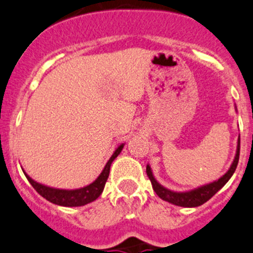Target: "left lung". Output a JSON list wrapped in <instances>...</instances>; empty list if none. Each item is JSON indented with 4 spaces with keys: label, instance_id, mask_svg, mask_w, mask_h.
<instances>
[{
    "label": "left lung",
    "instance_id": "8db88e82",
    "mask_svg": "<svg viewBox=\"0 0 253 253\" xmlns=\"http://www.w3.org/2000/svg\"><path fill=\"white\" fill-rule=\"evenodd\" d=\"M239 158H240V139H239V146H237L236 157H235L231 167H230V169L226 171L225 175H222L219 180L214 181V183L207 184V185L200 186V188L194 189V190H190V192H185V193L171 192V190H168V189L163 188V186H162L161 184L157 183L156 179L153 178L151 171V167L149 166H147L146 173L147 175H148L149 180H151L152 186H153V190L162 200H166V202L171 203V204L174 205H178V207L195 208V207H200V205L207 203L209 199H211V198L219 192L220 189H221L222 186L229 181V179L231 178L232 174H234L235 170H236L237 163H239Z\"/></svg>",
    "mask_w": 253,
    "mask_h": 253
}]
</instances>
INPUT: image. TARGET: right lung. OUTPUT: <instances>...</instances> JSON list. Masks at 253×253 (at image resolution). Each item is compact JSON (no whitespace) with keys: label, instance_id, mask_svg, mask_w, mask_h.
Returning <instances> with one entry per match:
<instances>
[{"label":"right lung","instance_id":"add662e5","mask_svg":"<svg viewBox=\"0 0 253 253\" xmlns=\"http://www.w3.org/2000/svg\"><path fill=\"white\" fill-rule=\"evenodd\" d=\"M122 148H124V144L117 147L115 153L112 154V157L109 159L106 166H105L102 173L99 175V178H97L94 183H91L87 186H84V188L75 189V190L54 189L37 183V181H34L32 178H29L27 174L26 176L27 179H28L29 183L32 184V186L36 189V192L38 193L39 195H42L43 198H45L48 202L56 205H61V207H83V205L89 204V203L96 200L97 198L101 195L102 190H104L105 188V184H106L107 178H109L110 167H111L112 161L119 156L120 152L122 151Z\"/></svg>","mask_w":253,"mask_h":253}]
</instances>
